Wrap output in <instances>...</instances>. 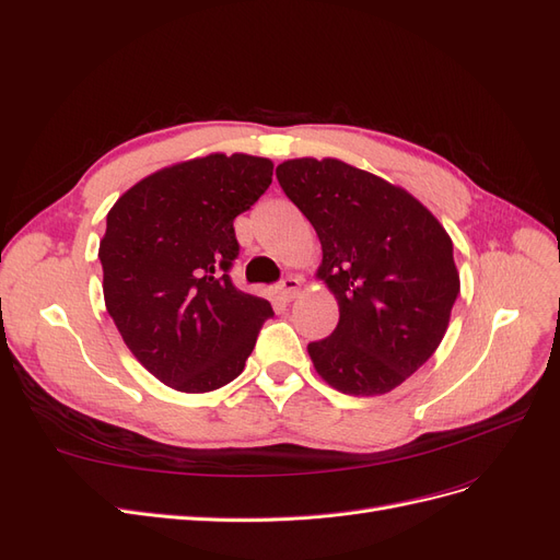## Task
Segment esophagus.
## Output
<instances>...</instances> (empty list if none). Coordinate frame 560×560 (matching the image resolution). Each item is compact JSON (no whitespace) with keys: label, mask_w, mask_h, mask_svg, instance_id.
<instances>
[{"label":"esophagus","mask_w":560,"mask_h":560,"mask_svg":"<svg viewBox=\"0 0 560 560\" xmlns=\"http://www.w3.org/2000/svg\"><path fill=\"white\" fill-rule=\"evenodd\" d=\"M301 294V280L299 278H284L280 284V296L284 301H294Z\"/></svg>","instance_id":"1"}]
</instances>
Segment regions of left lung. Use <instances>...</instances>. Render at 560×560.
I'll use <instances>...</instances> for the list:
<instances>
[{
	"label": "left lung",
	"instance_id": "obj_1",
	"mask_svg": "<svg viewBox=\"0 0 560 560\" xmlns=\"http://www.w3.org/2000/svg\"><path fill=\"white\" fill-rule=\"evenodd\" d=\"M278 182L313 224L317 280L338 325L308 346L319 378L352 397L385 395L425 364L460 292L453 243L418 198L338 159H292Z\"/></svg>",
	"mask_w": 560,
	"mask_h": 560
}]
</instances>
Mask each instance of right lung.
<instances>
[{"label":"right lung","instance_id":"add662e5","mask_svg":"<svg viewBox=\"0 0 560 560\" xmlns=\"http://www.w3.org/2000/svg\"><path fill=\"white\" fill-rule=\"evenodd\" d=\"M273 161L210 154L147 175L118 198L100 241L105 306L151 376L202 395L241 376L270 303L235 290L233 219L259 200Z\"/></svg>","mask_w":560,"mask_h":560}]
</instances>
